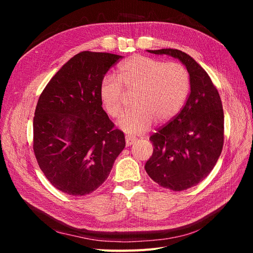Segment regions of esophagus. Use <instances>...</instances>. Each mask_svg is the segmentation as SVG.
<instances>
[{
    "label": "esophagus",
    "mask_w": 253,
    "mask_h": 253,
    "mask_svg": "<svg viewBox=\"0 0 253 253\" xmlns=\"http://www.w3.org/2000/svg\"><path fill=\"white\" fill-rule=\"evenodd\" d=\"M136 141V139L134 138L133 136H126V147H129V145L131 144H133L134 142Z\"/></svg>",
    "instance_id": "esophagus-1"
}]
</instances>
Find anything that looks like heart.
I'll return each mask as SVG.
<instances>
[{
  "label": "heart",
  "mask_w": 253,
  "mask_h": 253,
  "mask_svg": "<svg viewBox=\"0 0 253 253\" xmlns=\"http://www.w3.org/2000/svg\"><path fill=\"white\" fill-rule=\"evenodd\" d=\"M189 88V74L180 63L137 55L119 65L118 77L103 78L99 96L104 111L117 118L124 111L126 93H135V108L124 115L119 126L126 133L140 134L155 120L165 124L177 116Z\"/></svg>",
  "instance_id": "b5f03b06"
}]
</instances>
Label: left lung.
I'll list each match as a JSON object with an SVG mask.
<instances>
[{"instance_id":"1","label":"left lung","mask_w":253,"mask_h":253,"mask_svg":"<svg viewBox=\"0 0 253 253\" xmlns=\"http://www.w3.org/2000/svg\"><path fill=\"white\" fill-rule=\"evenodd\" d=\"M180 60L190 76L191 91L177 116L150 140L153 154L144 166L160 187L183 191L196 186L215 166L224 145V111L216 87L196 61L178 49L148 50Z\"/></svg>"}]
</instances>
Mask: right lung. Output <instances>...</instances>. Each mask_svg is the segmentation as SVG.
Listing matches in <instances>:
<instances>
[{
	"label": "right lung",
	"instance_id": "obj_1",
	"mask_svg": "<svg viewBox=\"0 0 253 253\" xmlns=\"http://www.w3.org/2000/svg\"><path fill=\"white\" fill-rule=\"evenodd\" d=\"M121 56L82 51L60 68L45 86L34 117V152L51 185L82 196L109 177L126 147L125 134L102 109L99 88Z\"/></svg>",
	"mask_w": 253,
	"mask_h": 253
}]
</instances>
